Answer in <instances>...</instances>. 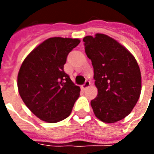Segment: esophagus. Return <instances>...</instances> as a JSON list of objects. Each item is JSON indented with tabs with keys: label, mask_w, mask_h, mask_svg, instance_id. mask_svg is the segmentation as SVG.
<instances>
[{
	"label": "esophagus",
	"mask_w": 154,
	"mask_h": 154,
	"mask_svg": "<svg viewBox=\"0 0 154 154\" xmlns=\"http://www.w3.org/2000/svg\"><path fill=\"white\" fill-rule=\"evenodd\" d=\"M90 85H91V82H90V81H88L87 80L86 82H85V83L82 86V88L83 89V90H86L87 88H88V87H90Z\"/></svg>",
	"instance_id": "34e87169"
}]
</instances>
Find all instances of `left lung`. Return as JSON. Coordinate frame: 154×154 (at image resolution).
<instances>
[{
  "instance_id": "obj_1",
  "label": "left lung",
  "mask_w": 154,
  "mask_h": 154,
  "mask_svg": "<svg viewBox=\"0 0 154 154\" xmlns=\"http://www.w3.org/2000/svg\"><path fill=\"white\" fill-rule=\"evenodd\" d=\"M83 42L98 89L97 97L91 101L94 114L105 123L117 122L131 112L139 100V64L125 48L108 35L86 36Z\"/></svg>"
}]
</instances>
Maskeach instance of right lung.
Here are the masks:
<instances>
[{"label": "right lung", "mask_w": 154, "mask_h": 154, "mask_svg": "<svg viewBox=\"0 0 154 154\" xmlns=\"http://www.w3.org/2000/svg\"><path fill=\"white\" fill-rule=\"evenodd\" d=\"M79 43L78 38H48L25 57L20 68V96L32 113L45 122L68 117L80 96V87L63 69L67 55Z\"/></svg>", "instance_id": "right-lung-1"}]
</instances>
